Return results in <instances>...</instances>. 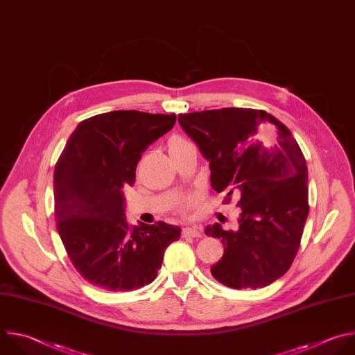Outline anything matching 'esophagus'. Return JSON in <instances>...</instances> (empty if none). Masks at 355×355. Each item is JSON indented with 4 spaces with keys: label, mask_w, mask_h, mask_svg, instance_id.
I'll list each match as a JSON object with an SVG mask.
<instances>
[{
    "label": "esophagus",
    "mask_w": 355,
    "mask_h": 355,
    "mask_svg": "<svg viewBox=\"0 0 355 355\" xmlns=\"http://www.w3.org/2000/svg\"><path fill=\"white\" fill-rule=\"evenodd\" d=\"M181 235H182V237H200V231L196 228V227H184L182 228V231H181Z\"/></svg>",
    "instance_id": "obj_1"
}]
</instances>
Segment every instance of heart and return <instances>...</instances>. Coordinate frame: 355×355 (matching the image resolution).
Returning a JSON list of instances; mask_svg holds the SVG:
<instances>
[{
	"label": "heart",
	"mask_w": 355,
	"mask_h": 355,
	"mask_svg": "<svg viewBox=\"0 0 355 355\" xmlns=\"http://www.w3.org/2000/svg\"><path fill=\"white\" fill-rule=\"evenodd\" d=\"M187 144H189V141H187L185 138H182V137H180V135H174V137H171L170 141H168V150H170V153H171V152H174V150H177V149L185 146ZM191 203H192V199H185V200L180 202V205H178V211H180L181 214H188L189 210H191Z\"/></svg>",
	"instance_id": "heart-1"
}]
</instances>
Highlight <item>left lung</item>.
I'll return each mask as SVG.
<instances>
[{
    "label": "left lung",
    "mask_w": 355,
    "mask_h": 355,
    "mask_svg": "<svg viewBox=\"0 0 355 355\" xmlns=\"http://www.w3.org/2000/svg\"><path fill=\"white\" fill-rule=\"evenodd\" d=\"M184 131L210 162L211 188L239 193L237 231L207 225L224 255L213 277L235 290L261 288L291 266L309 211L308 168L291 131L257 108H217L180 114Z\"/></svg>",
    "instance_id": "8db88e82"
}]
</instances>
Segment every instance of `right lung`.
Instances as JSON below:
<instances>
[{"instance_id":"1","label":"right lung","mask_w":355,"mask_h":355,"mask_svg":"<svg viewBox=\"0 0 355 355\" xmlns=\"http://www.w3.org/2000/svg\"><path fill=\"white\" fill-rule=\"evenodd\" d=\"M175 114L118 110L86 118L54 170V213L65 251L80 276L107 291L152 283L181 230L164 221L132 228L123 188L132 185L142 152L168 132Z\"/></svg>"}]
</instances>
